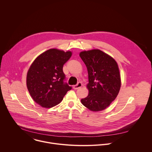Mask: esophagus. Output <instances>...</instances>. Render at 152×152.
<instances>
[{
	"mask_svg": "<svg viewBox=\"0 0 152 152\" xmlns=\"http://www.w3.org/2000/svg\"><path fill=\"white\" fill-rule=\"evenodd\" d=\"M82 86V83L79 82V83H77V85H73V89H75V90H77V89H78V88H80Z\"/></svg>",
	"mask_w": 152,
	"mask_h": 152,
	"instance_id": "34e87169",
	"label": "esophagus"
}]
</instances>
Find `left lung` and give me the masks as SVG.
Segmentation results:
<instances>
[{
	"label": "left lung",
	"instance_id": "obj_1",
	"mask_svg": "<svg viewBox=\"0 0 152 152\" xmlns=\"http://www.w3.org/2000/svg\"><path fill=\"white\" fill-rule=\"evenodd\" d=\"M79 56L87 68L88 96L81 103L88 110H105L115 99L121 87V77L116 61L99 49L82 51Z\"/></svg>",
	"mask_w": 152,
	"mask_h": 152
}]
</instances>
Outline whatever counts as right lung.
I'll list each match as a JSON object with an SVG mask.
<instances>
[{
    "mask_svg": "<svg viewBox=\"0 0 152 152\" xmlns=\"http://www.w3.org/2000/svg\"><path fill=\"white\" fill-rule=\"evenodd\" d=\"M72 52L50 49L38 56L28 71L26 86L32 99L42 107L58 104L72 87L64 83V64Z\"/></svg>",
    "mask_w": 152,
    "mask_h": 152,
    "instance_id": "obj_1",
    "label": "right lung"
}]
</instances>
